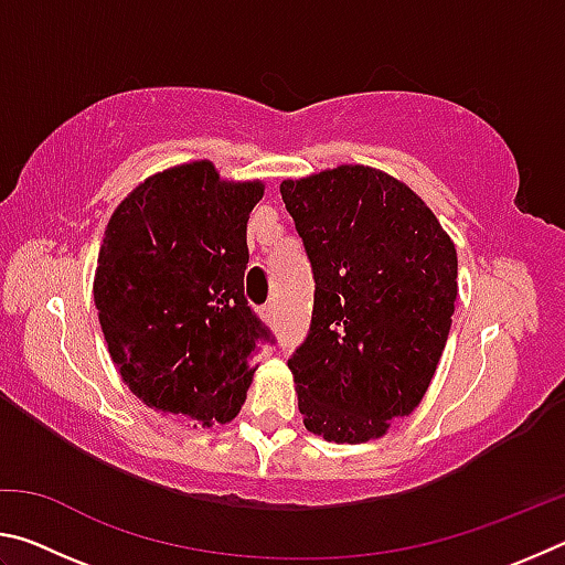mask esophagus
Instances as JSON below:
<instances>
[{"label": "esophagus", "instance_id": "1", "mask_svg": "<svg viewBox=\"0 0 565 565\" xmlns=\"http://www.w3.org/2000/svg\"><path fill=\"white\" fill-rule=\"evenodd\" d=\"M262 317H264V321H266V323H276V311H274V306H264V309H262Z\"/></svg>", "mask_w": 565, "mask_h": 565}]
</instances>
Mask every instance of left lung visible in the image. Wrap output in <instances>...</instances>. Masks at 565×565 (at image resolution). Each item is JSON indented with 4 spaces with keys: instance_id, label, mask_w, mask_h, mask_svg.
I'll use <instances>...</instances> for the list:
<instances>
[{
    "instance_id": "obj_1",
    "label": "left lung",
    "mask_w": 565,
    "mask_h": 565,
    "mask_svg": "<svg viewBox=\"0 0 565 565\" xmlns=\"http://www.w3.org/2000/svg\"><path fill=\"white\" fill-rule=\"evenodd\" d=\"M281 199L317 281L309 337L289 359L303 426L366 444L431 384L458 294L456 246L414 189L363 164L286 179Z\"/></svg>"
}]
</instances>
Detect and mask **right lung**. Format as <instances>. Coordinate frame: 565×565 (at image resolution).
Returning a JSON list of instances; mask_svg holds the SVG:
<instances>
[{
	"mask_svg": "<svg viewBox=\"0 0 565 565\" xmlns=\"http://www.w3.org/2000/svg\"><path fill=\"white\" fill-rule=\"evenodd\" d=\"M262 181H226L212 161L151 174L104 232L94 303L109 356L147 406L228 424L269 331L244 299L246 222Z\"/></svg>",
	"mask_w": 565,
	"mask_h": 565,
	"instance_id": "obj_1",
	"label": "right lung"
}]
</instances>
